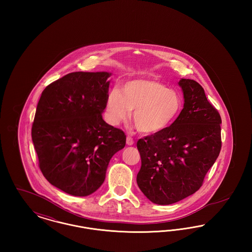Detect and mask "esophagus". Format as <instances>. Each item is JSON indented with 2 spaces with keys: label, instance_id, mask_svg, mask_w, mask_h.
Masks as SVG:
<instances>
[{
  "label": "esophagus",
  "instance_id": "esophagus-1",
  "mask_svg": "<svg viewBox=\"0 0 252 252\" xmlns=\"http://www.w3.org/2000/svg\"><path fill=\"white\" fill-rule=\"evenodd\" d=\"M126 144L127 145H133L134 144V141H133L131 137H127L126 138Z\"/></svg>",
  "mask_w": 252,
  "mask_h": 252
}]
</instances>
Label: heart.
Instances as JSON below:
<instances>
[{"label":"heart","mask_w":252,"mask_h":252,"mask_svg":"<svg viewBox=\"0 0 252 252\" xmlns=\"http://www.w3.org/2000/svg\"><path fill=\"white\" fill-rule=\"evenodd\" d=\"M183 106L178 92L155 79H134L108 94L106 115L111 125L126 120L133 112L137 129L144 134L166 130L180 116Z\"/></svg>","instance_id":"heart-1"}]
</instances>
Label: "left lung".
Segmentation results:
<instances>
[{"instance_id":"8db88e82","label":"left lung","mask_w":252,"mask_h":252,"mask_svg":"<svg viewBox=\"0 0 252 252\" xmlns=\"http://www.w3.org/2000/svg\"><path fill=\"white\" fill-rule=\"evenodd\" d=\"M184 105L166 130L140 139L137 183L153 203H176L196 192L221 150V117L196 81L181 78Z\"/></svg>"}]
</instances>
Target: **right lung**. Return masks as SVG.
Here are the masks:
<instances>
[{
    "mask_svg": "<svg viewBox=\"0 0 252 252\" xmlns=\"http://www.w3.org/2000/svg\"><path fill=\"white\" fill-rule=\"evenodd\" d=\"M111 72H71L42 92L32 141L45 179L61 191L87 196L103 184L126 135L103 120Z\"/></svg>",
    "mask_w": 252,
    "mask_h": 252,
    "instance_id": "1",
    "label": "right lung"
}]
</instances>
